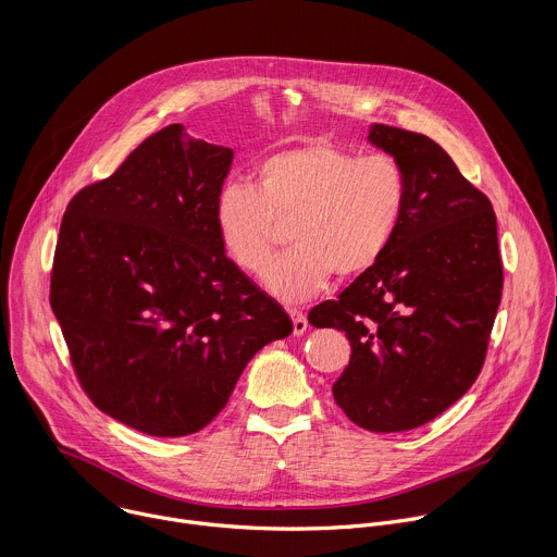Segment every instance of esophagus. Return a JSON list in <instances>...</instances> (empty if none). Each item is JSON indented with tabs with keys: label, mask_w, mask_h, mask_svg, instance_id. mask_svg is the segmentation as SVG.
<instances>
[{
	"label": "esophagus",
	"mask_w": 557,
	"mask_h": 557,
	"mask_svg": "<svg viewBox=\"0 0 557 557\" xmlns=\"http://www.w3.org/2000/svg\"><path fill=\"white\" fill-rule=\"evenodd\" d=\"M290 317H293V335H304L308 331L306 314L299 310H290Z\"/></svg>",
	"instance_id": "1"
}]
</instances>
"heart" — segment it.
I'll use <instances>...</instances> for the list:
<instances>
[{
	"label": "heart",
	"instance_id": "1",
	"mask_svg": "<svg viewBox=\"0 0 557 557\" xmlns=\"http://www.w3.org/2000/svg\"><path fill=\"white\" fill-rule=\"evenodd\" d=\"M253 187L231 183L213 207L226 260L260 275L288 224L293 249L275 260L267 288L297 304L324 290L337 273L355 280L372 271L401 226L408 178L387 153L359 156L314 140L275 151L256 165Z\"/></svg>",
	"mask_w": 557,
	"mask_h": 557
}]
</instances>
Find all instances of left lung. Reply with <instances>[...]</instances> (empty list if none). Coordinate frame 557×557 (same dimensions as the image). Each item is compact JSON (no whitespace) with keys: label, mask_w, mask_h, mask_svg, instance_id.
I'll return each instance as SVG.
<instances>
[{"label":"left lung","mask_w":557,"mask_h":557,"mask_svg":"<svg viewBox=\"0 0 557 557\" xmlns=\"http://www.w3.org/2000/svg\"><path fill=\"white\" fill-rule=\"evenodd\" d=\"M368 143L406 172L408 202L381 262L308 322L337 329L350 361L335 404L370 432H406L443 414L479 376L503 295L492 202L432 138L370 125Z\"/></svg>","instance_id":"8db88e82"}]
</instances>
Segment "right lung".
Returning a JSON list of instances; mask_svg holds the SVG:
<instances>
[{
    "label": "right lung",
    "instance_id": "obj_1",
    "mask_svg": "<svg viewBox=\"0 0 557 557\" xmlns=\"http://www.w3.org/2000/svg\"><path fill=\"white\" fill-rule=\"evenodd\" d=\"M233 149L176 123L143 140L63 215L50 306L92 404L149 436L209 425L284 308L220 249L213 207Z\"/></svg>",
    "mask_w": 557,
    "mask_h": 557
}]
</instances>
